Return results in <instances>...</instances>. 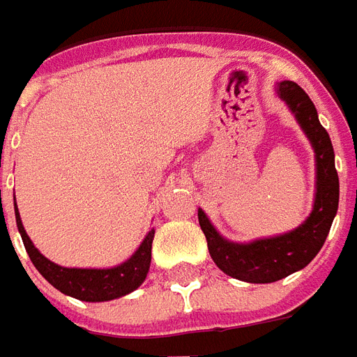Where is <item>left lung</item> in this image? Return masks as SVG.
Here are the masks:
<instances>
[{
    "instance_id": "left-lung-1",
    "label": "left lung",
    "mask_w": 357,
    "mask_h": 357,
    "mask_svg": "<svg viewBox=\"0 0 357 357\" xmlns=\"http://www.w3.org/2000/svg\"><path fill=\"white\" fill-rule=\"evenodd\" d=\"M275 93L289 107L306 133L315 156L314 208L291 231L237 243L225 239L212 225L206 212L199 208V224L208 243V252L225 275L247 283H273L306 268L321 250L338 210V174L335 151L327 130L317 116L314 102L294 82H277Z\"/></svg>"
}]
</instances>
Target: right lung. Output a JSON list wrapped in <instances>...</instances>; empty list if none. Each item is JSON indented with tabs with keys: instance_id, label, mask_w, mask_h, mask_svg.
Here are the masks:
<instances>
[{
	"instance_id": "1",
	"label": "right lung",
	"mask_w": 357,
	"mask_h": 357,
	"mask_svg": "<svg viewBox=\"0 0 357 357\" xmlns=\"http://www.w3.org/2000/svg\"><path fill=\"white\" fill-rule=\"evenodd\" d=\"M15 218L20 237L24 243L30 260L36 269L50 281L57 291L66 296L84 300V302H107V300L120 298L133 292L139 287L151 268V248L155 239V227L145 235L137 250L126 262L112 266V268H65L51 262L34 247L28 237L26 229L20 220L17 201H15Z\"/></svg>"
}]
</instances>
